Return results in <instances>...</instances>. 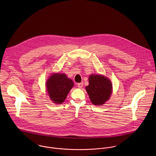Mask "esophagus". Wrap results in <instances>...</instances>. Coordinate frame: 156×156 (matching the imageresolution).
<instances>
[{
	"instance_id": "1",
	"label": "esophagus",
	"mask_w": 156,
	"mask_h": 156,
	"mask_svg": "<svg viewBox=\"0 0 156 156\" xmlns=\"http://www.w3.org/2000/svg\"><path fill=\"white\" fill-rule=\"evenodd\" d=\"M83 83H79L77 84V87H79V88H82L83 87Z\"/></svg>"
}]
</instances>
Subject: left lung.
I'll use <instances>...</instances> for the list:
<instances>
[{
	"mask_svg": "<svg viewBox=\"0 0 156 156\" xmlns=\"http://www.w3.org/2000/svg\"><path fill=\"white\" fill-rule=\"evenodd\" d=\"M112 88L109 79L103 76L92 74L89 76V85L86 87V90L92 104L100 106L109 99Z\"/></svg>",
	"mask_w": 156,
	"mask_h": 156,
	"instance_id": "8db88e82",
	"label": "left lung"
}]
</instances>
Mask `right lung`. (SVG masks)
Returning a JSON list of instances; mask_svg holds the SVG:
<instances>
[{
  "mask_svg": "<svg viewBox=\"0 0 156 156\" xmlns=\"http://www.w3.org/2000/svg\"><path fill=\"white\" fill-rule=\"evenodd\" d=\"M74 86L73 82L65 74H54L47 81V90L50 99L55 103L61 104L66 100Z\"/></svg>",
  "mask_w": 156,
  "mask_h": 156,
  "instance_id": "add662e5",
  "label": "right lung"
}]
</instances>
